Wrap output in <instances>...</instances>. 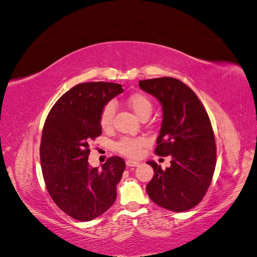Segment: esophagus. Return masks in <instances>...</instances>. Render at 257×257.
Here are the masks:
<instances>
[{
  "instance_id": "esophagus-1",
  "label": "esophagus",
  "mask_w": 257,
  "mask_h": 257,
  "mask_svg": "<svg viewBox=\"0 0 257 257\" xmlns=\"http://www.w3.org/2000/svg\"><path fill=\"white\" fill-rule=\"evenodd\" d=\"M126 165H127L128 167H137V166H139V162H135V161L128 160V161L126 162Z\"/></svg>"
}]
</instances>
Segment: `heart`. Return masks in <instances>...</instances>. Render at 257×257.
Wrapping results in <instances>:
<instances>
[{
  "mask_svg": "<svg viewBox=\"0 0 257 257\" xmlns=\"http://www.w3.org/2000/svg\"><path fill=\"white\" fill-rule=\"evenodd\" d=\"M127 102L131 109L135 111V114L141 119L149 117L153 110L152 101L142 92H136V93L130 94ZM115 110L116 107L113 102H107L102 107L100 114V126L102 129H110L111 124H113ZM147 144L148 140L144 137H122L115 143V150L123 156L136 159V157H139L141 155L142 150Z\"/></svg>",
  "mask_w": 257,
  "mask_h": 257,
  "instance_id": "1",
  "label": "heart"
}]
</instances>
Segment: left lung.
Masks as SVG:
<instances>
[{"label":"left lung","mask_w":257,"mask_h":257,"mask_svg":"<svg viewBox=\"0 0 257 257\" xmlns=\"http://www.w3.org/2000/svg\"><path fill=\"white\" fill-rule=\"evenodd\" d=\"M142 90L159 98L163 122L155 154L170 155L169 168L148 162L154 176L147 192L157 205L186 212L206 194L216 166L215 136L202 102L178 79L162 77L139 81Z\"/></svg>","instance_id":"obj_1"}]
</instances>
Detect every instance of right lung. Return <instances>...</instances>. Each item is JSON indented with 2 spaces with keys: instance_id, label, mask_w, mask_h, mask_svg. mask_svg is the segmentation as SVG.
I'll return each instance as SVG.
<instances>
[{
  "instance_id": "obj_1",
  "label": "right lung",
  "mask_w": 257,
  "mask_h": 257,
  "mask_svg": "<svg viewBox=\"0 0 257 257\" xmlns=\"http://www.w3.org/2000/svg\"><path fill=\"white\" fill-rule=\"evenodd\" d=\"M121 92V84L113 82L77 84L58 98L45 119L40 146L45 187L74 219H94L116 200L124 161L111 156L98 169L89 165L88 157L89 143L102 134V107Z\"/></svg>"
}]
</instances>
